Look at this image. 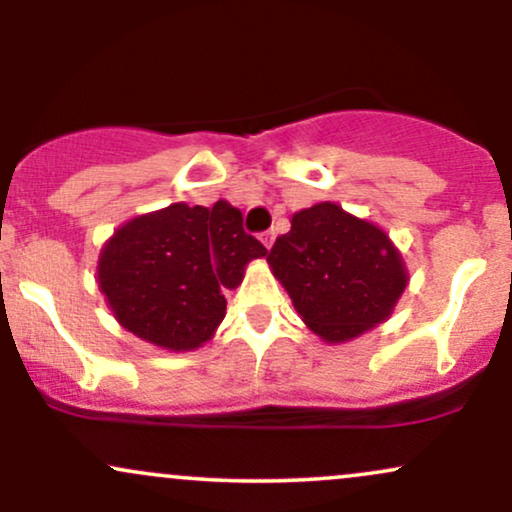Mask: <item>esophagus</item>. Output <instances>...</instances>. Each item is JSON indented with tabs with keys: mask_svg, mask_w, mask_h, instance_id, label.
<instances>
[{
	"mask_svg": "<svg viewBox=\"0 0 512 512\" xmlns=\"http://www.w3.org/2000/svg\"><path fill=\"white\" fill-rule=\"evenodd\" d=\"M274 238H276V233L274 231H264L262 233V236H260V240H262V245H264V248H272V245H274Z\"/></svg>",
	"mask_w": 512,
	"mask_h": 512,
	"instance_id": "34e87169",
	"label": "esophagus"
}]
</instances>
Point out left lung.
<instances>
[{
    "instance_id": "obj_1",
    "label": "left lung",
    "mask_w": 512,
    "mask_h": 512,
    "mask_svg": "<svg viewBox=\"0 0 512 512\" xmlns=\"http://www.w3.org/2000/svg\"><path fill=\"white\" fill-rule=\"evenodd\" d=\"M267 262L325 344L351 342L385 322L409 284L402 252L383 228L334 202L296 211Z\"/></svg>"
}]
</instances>
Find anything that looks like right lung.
Instances as JSON below:
<instances>
[{
	"mask_svg": "<svg viewBox=\"0 0 512 512\" xmlns=\"http://www.w3.org/2000/svg\"><path fill=\"white\" fill-rule=\"evenodd\" d=\"M264 255L226 199L211 209L175 202L122 223L101 248L96 279L127 332L180 354L214 337L226 317L223 291Z\"/></svg>",
	"mask_w": 512,
	"mask_h": 512,
	"instance_id": "1",
	"label": "right lung"
}]
</instances>
